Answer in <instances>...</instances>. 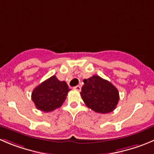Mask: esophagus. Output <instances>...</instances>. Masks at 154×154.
<instances>
[{
    "mask_svg": "<svg viewBox=\"0 0 154 154\" xmlns=\"http://www.w3.org/2000/svg\"><path fill=\"white\" fill-rule=\"evenodd\" d=\"M74 90H77V91H80V90H81V87H80V86H76V87H74Z\"/></svg>",
    "mask_w": 154,
    "mask_h": 154,
    "instance_id": "esophagus-1",
    "label": "esophagus"
}]
</instances>
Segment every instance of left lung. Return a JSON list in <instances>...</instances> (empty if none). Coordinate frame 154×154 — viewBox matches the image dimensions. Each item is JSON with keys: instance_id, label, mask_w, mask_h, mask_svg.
<instances>
[{"instance_id": "obj_1", "label": "left lung", "mask_w": 154, "mask_h": 154, "mask_svg": "<svg viewBox=\"0 0 154 154\" xmlns=\"http://www.w3.org/2000/svg\"><path fill=\"white\" fill-rule=\"evenodd\" d=\"M80 95L84 103L96 112L106 114L112 112L119 100V90L109 81L100 76L84 80Z\"/></svg>"}]
</instances>
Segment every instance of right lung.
I'll use <instances>...</instances> for the list:
<instances>
[{"instance_id": "right-lung-1", "label": "right lung", "mask_w": 154, "mask_h": 154, "mask_svg": "<svg viewBox=\"0 0 154 154\" xmlns=\"http://www.w3.org/2000/svg\"><path fill=\"white\" fill-rule=\"evenodd\" d=\"M70 90L65 81H60L54 75L34 89L32 100L38 109L48 112L62 106Z\"/></svg>"}]
</instances>
